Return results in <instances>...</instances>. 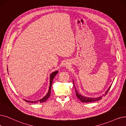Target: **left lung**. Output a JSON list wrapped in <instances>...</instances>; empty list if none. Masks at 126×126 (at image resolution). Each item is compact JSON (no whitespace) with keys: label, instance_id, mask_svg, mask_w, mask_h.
Returning a JSON list of instances; mask_svg holds the SVG:
<instances>
[{"label":"left lung","instance_id":"8db88e82","mask_svg":"<svg viewBox=\"0 0 126 126\" xmlns=\"http://www.w3.org/2000/svg\"><path fill=\"white\" fill-rule=\"evenodd\" d=\"M73 84H74V82H73ZM74 87L75 88V94H76V95L77 97L78 98V99L80 100V101L82 102H94V101H98V100H100L102 99V96H100L99 97H98V98H89V97H86L85 96H83V95H81L80 94H79L78 92V90H77L76 88H75L74 85ZM110 87H111V86H110L109 89H108L107 91L105 92V94H107V93H108L109 90H110Z\"/></svg>","mask_w":126,"mask_h":126}]
</instances>
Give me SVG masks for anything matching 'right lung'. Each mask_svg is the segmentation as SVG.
I'll use <instances>...</instances> for the list:
<instances>
[{
	"label": "right lung",
	"instance_id": "obj_1",
	"mask_svg": "<svg viewBox=\"0 0 126 126\" xmlns=\"http://www.w3.org/2000/svg\"><path fill=\"white\" fill-rule=\"evenodd\" d=\"M7 70H8V68H7ZM58 71H55V72H53L51 74V75H50V84H49V90H48L47 94L46 95V96H45L44 98H42L41 99L38 100V101H27V100H25V101L26 102H30V103H42V102H46L47 100V99L49 98V97L50 96V94H51V87H52V84L53 83V79H54L55 76L58 73Z\"/></svg>",
	"mask_w": 126,
	"mask_h": 126
}]
</instances>
